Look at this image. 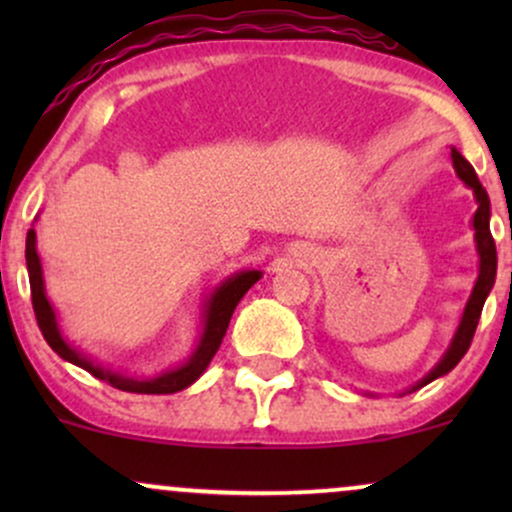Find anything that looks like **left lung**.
Instances as JSON below:
<instances>
[{
	"instance_id": "8db88e82",
	"label": "left lung",
	"mask_w": 512,
	"mask_h": 512,
	"mask_svg": "<svg viewBox=\"0 0 512 512\" xmlns=\"http://www.w3.org/2000/svg\"><path fill=\"white\" fill-rule=\"evenodd\" d=\"M450 156H452V166H455V173L460 175V180L464 182V185L472 187L474 197H477V204H479L477 211H474V219H472L474 240H477V252H479V276H477V284H474L472 296H469L467 305H464L460 327H457L455 337H452L450 349L445 351V356L440 358L438 366L433 368L424 380H419V383L411 387V392L419 390V387H424L428 383H433V380L440 378V375L450 373V370L462 361V356L467 354L469 344H472L474 332H477L481 308H484L486 296H489L493 289V281H496V262L498 260H496V243H493L491 228H489V219H491L489 195H486V190L481 187L477 173H474V168L469 166L467 158H464L457 149H452Z\"/></svg>"
}]
</instances>
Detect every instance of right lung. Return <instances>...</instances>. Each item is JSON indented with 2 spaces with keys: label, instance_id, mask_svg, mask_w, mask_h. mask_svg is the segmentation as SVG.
<instances>
[{
  "label": "right lung",
  "instance_id": "right-lung-1",
  "mask_svg": "<svg viewBox=\"0 0 512 512\" xmlns=\"http://www.w3.org/2000/svg\"><path fill=\"white\" fill-rule=\"evenodd\" d=\"M26 267H28V279H31V298H33V310L35 320H38L40 332H43L45 342L50 344V349L55 354H60L64 361L74 363V366L88 370L91 375H96L98 380H105L117 390L125 392H137V395H173V392L185 390L190 387L199 375L207 370V366L214 358L216 351L226 337L228 322H231L233 310L240 303V298L248 293V289L255 281H260L262 272H238L231 279H226L223 284L211 293V298L204 303V330L199 337L197 349L192 351V356L178 368L163 370V373L154 375V378H134V375L117 373V370L103 368L101 363H96L93 358H88L81 351H76L74 346L67 344V339L62 337L60 327H57L55 310L45 296V284H43V267H40L38 250H35V231L31 228L26 236Z\"/></svg>",
  "mask_w": 512,
  "mask_h": 512
}]
</instances>
